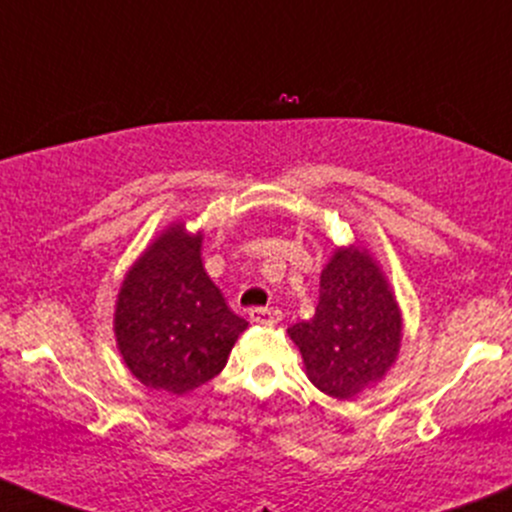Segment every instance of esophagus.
Instances as JSON below:
<instances>
[{
    "mask_svg": "<svg viewBox=\"0 0 512 512\" xmlns=\"http://www.w3.org/2000/svg\"><path fill=\"white\" fill-rule=\"evenodd\" d=\"M250 320L260 322V325H276L281 320V315L274 308H250Z\"/></svg>",
    "mask_w": 512,
    "mask_h": 512,
    "instance_id": "1",
    "label": "esophagus"
}]
</instances>
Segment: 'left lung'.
Returning <instances> with one entry per match:
<instances>
[{"label": "left lung", "mask_w": 512, "mask_h": 512, "mask_svg": "<svg viewBox=\"0 0 512 512\" xmlns=\"http://www.w3.org/2000/svg\"><path fill=\"white\" fill-rule=\"evenodd\" d=\"M289 337L317 390L351 399L385 378L402 344V313L383 269L361 245L337 248L320 274L313 320Z\"/></svg>", "instance_id": "obj_1"}]
</instances>
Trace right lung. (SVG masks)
<instances>
[{"label":"right lung","mask_w":512,"mask_h":512,"mask_svg":"<svg viewBox=\"0 0 512 512\" xmlns=\"http://www.w3.org/2000/svg\"><path fill=\"white\" fill-rule=\"evenodd\" d=\"M115 339L134 378L185 395L219 375L248 327L202 264V231H166L129 267L115 303Z\"/></svg>","instance_id":"1"}]
</instances>
